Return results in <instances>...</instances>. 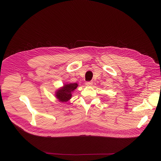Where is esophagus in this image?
Here are the masks:
<instances>
[{"label":"esophagus","mask_w":161,"mask_h":161,"mask_svg":"<svg viewBox=\"0 0 161 161\" xmlns=\"http://www.w3.org/2000/svg\"><path fill=\"white\" fill-rule=\"evenodd\" d=\"M86 86H92V81H87V82L86 83Z\"/></svg>","instance_id":"34e87169"}]
</instances>
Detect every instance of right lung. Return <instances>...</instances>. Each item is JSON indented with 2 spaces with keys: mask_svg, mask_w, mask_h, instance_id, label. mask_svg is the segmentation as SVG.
I'll return each mask as SVG.
<instances>
[{
  "mask_svg": "<svg viewBox=\"0 0 161 161\" xmlns=\"http://www.w3.org/2000/svg\"><path fill=\"white\" fill-rule=\"evenodd\" d=\"M78 87L77 83L66 84L63 88L58 90L56 92V97L60 102H67L72 97V92Z\"/></svg>",
  "mask_w": 161,
  "mask_h": 161,
  "instance_id": "1",
  "label": "right lung"
}]
</instances>
